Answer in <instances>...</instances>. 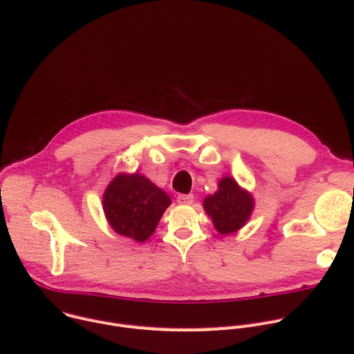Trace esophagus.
I'll return each instance as SVG.
<instances>
[{
	"label": "esophagus",
	"instance_id": "34e87169",
	"mask_svg": "<svg viewBox=\"0 0 354 354\" xmlns=\"http://www.w3.org/2000/svg\"><path fill=\"white\" fill-rule=\"evenodd\" d=\"M176 201H178V203L179 205H192L194 203V201H195V198H194V195H179L178 198H176Z\"/></svg>",
	"mask_w": 354,
	"mask_h": 354
}]
</instances>
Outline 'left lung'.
Instances as JSON below:
<instances>
[{
	"label": "left lung",
	"instance_id": "obj_1",
	"mask_svg": "<svg viewBox=\"0 0 354 354\" xmlns=\"http://www.w3.org/2000/svg\"><path fill=\"white\" fill-rule=\"evenodd\" d=\"M205 210L212 217L214 227L221 234L241 229L254 207L248 192L243 190L233 178L224 176L218 182V190L203 202Z\"/></svg>",
	"mask_w": 354,
	"mask_h": 354
}]
</instances>
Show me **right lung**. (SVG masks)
Masks as SVG:
<instances>
[{"label":"right lung","mask_w":354,"mask_h":354,"mask_svg":"<svg viewBox=\"0 0 354 354\" xmlns=\"http://www.w3.org/2000/svg\"><path fill=\"white\" fill-rule=\"evenodd\" d=\"M171 205V198L140 174L117 175L104 192L103 206L110 226L121 236L145 241Z\"/></svg>","instance_id":"obj_1"}]
</instances>
